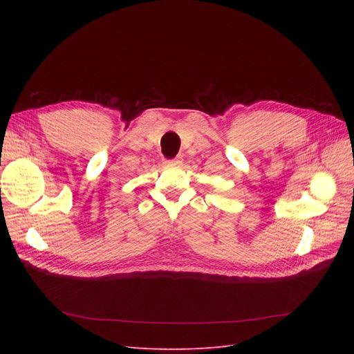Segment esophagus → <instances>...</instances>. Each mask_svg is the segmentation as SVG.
I'll list each match as a JSON object with an SVG mask.
<instances>
[{
    "label": "esophagus",
    "instance_id": "34e87169",
    "mask_svg": "<svg viewBox=\"0 0 354 354\" xmlns=\"http://www.w3.org/2000/svg\"><path fill=\"white\" fill-rule=\"evenodd\" d=\"M167 164H168V165H180V164H181V158L177 156V158H174V159H169V160H167Z\"/></svg>",
    "mask_w": 354,
    "mask_h": 354
}]
</instances>
